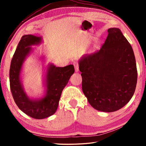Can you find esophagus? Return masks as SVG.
Instances as JSON below:
<instances>
[{
    "mask_svg": "<svg viewBox=\"0 0 146 146\" xmlns=\"http://www.w3.org/2000/svg\"><path fill=\"white\" fill-rule=\"evenodd\" d=\"M73 65L75 66V71L76 72H78L79 71V65H78V63L77 62H75L73 63Z\"/></svg>",
    "mask_w": 146,
    "mask_h": 146,
    "instance_id": "34e87169",
    "label": "esophagus"
}]
</instances>
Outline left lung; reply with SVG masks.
<instances>
[{"mask_svg": "<svg viewBox=\"0 0 146 146\" xmlns=\"http://www.w3.org/2000/svg\"><path fill=\"white\" fill-rule=\"evenodd\" d=\"M101 49L79 62L83 93L95 110L113 112L135 93L137 69L133 48L118 28H110Z\"/></svg>", "mask_w": 146, "mask_h": 146, "instance_id": "left-lung-1", "label": "left lung"}]
</instances>
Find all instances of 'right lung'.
Wrapping results in <instances>:
<instances>
[{
  "instance_id": "right-lung-1",
  "label": "right lung",
  "mask_w": 146,
  "mask_h": 146,
  "mask_svg": "<svg viewBox=\"0 0 146 146\" xmlns=\"http://www.w3.org/2000/svg\"><path fill=\"white\" fill-rule=\"evenodd\" d=\"M40 37L32 35H24L12 58L9 70V84L15 102L22 111L35 119H43L55 113L62 91L75 72L73 65L63 68L50 65L47 72L45 97L40 100L29 99L22 87L20 73L24 59L31 50L29 46L40 43Z\"/></svg>"
}]
</instances>
